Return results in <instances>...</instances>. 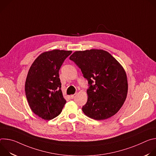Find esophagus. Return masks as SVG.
Masks as SVG:
<instances>
[{"label": "esophagus", "mask_w": 156, "mask_h": 156, "mask_svg": "<svg viewBox=\"0 0 156 156\" xmlns=\"http://www.w3.org/2000/svg\"><path fill=\"white\" fill-rule=\"evenodd\" d=\"M76 94H73V95H70V99H73L75 97H76Z\"/></svg>", "instance_id": "obj_1"}]
</instances>
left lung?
I'll return each instance as SVG.
<instances>
[{
    "label": "left lung",
    "instance_id": "left-lung-1",
    "mask_svg": "<svg viewBox=\"0 0 156 156\" xmlns=\"http://www.w3.org/2000/svg\"><path fill=\"white\" fill-rule=\"evenodd\" d=\"M87 80V101L82 107L85 115L101 120L114 115L127 96L126 75L122 65L107 51H76L70 57Z\"/></svg>",
    "mask_w": 156,
    "mask_h": 156
}]
</instances>
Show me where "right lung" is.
<instances>
[{"label":"right lung","mask_w":156,"mask_h":156,"mask_svg":"<svg viewBox=\"0 0 156 156\" xmlns=\"http://www.w3.org/2000/svg\"><path fill=\"white\" fill-rule=\"evenodd\" d=\"M70 51L53 50L39 55L29 70L25 93L33 112L44 120H52L66 103L61 90L59 70Z\"/></svg>","instance_id":"right-lung-1"}]
</instances>
